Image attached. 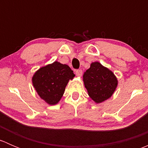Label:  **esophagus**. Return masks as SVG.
<instances>
[{"label":"esophagus","instance_id":"obj_1","mask_svg":"<svg viewBox=\"0 0 148 148\" xmlns=\"http://www.w3.org/2000/svg\"><path fill=\"white\" fill-rule=\"evenodd\" d=\"M75 73L77 77H82V70L77 69L75 71Z\"/></svg>","mask_w":148,"mask_h":148}]
</instances>
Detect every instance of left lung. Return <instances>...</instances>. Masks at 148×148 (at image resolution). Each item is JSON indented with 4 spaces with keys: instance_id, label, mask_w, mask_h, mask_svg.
Listing matches in <instances>:
<instances>
[{
    "instance_id": "8db88e82",
    "label": "left lung",
    "mask_w": 148,
    "mask_h": 148,
    "mask_svg": "<svg viewBox=\"0 0 148 148\" xmlns=\"http://www.w3.org/2000/svg\"><path fill=\"white\" fill-rule=\"evenodd\" d=\"M84 86L89 96L96 103H101L110 97L117 86V79L112 71L99 62L91 64L83 75Z\"/></svg>"
}]
</instances>
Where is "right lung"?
Listing matches in <instances>:
<instances>
[{"mask_svg": "<svg viewBox=\"0 0 148 148\" xmlns=\"http://www.w3.org/2000/svg\"><path fill=\"white\" fill-rule=\"evenodd\" d=\"M74 77L75 74L68 65L54 62L40 68L34 74L32 82L40 97L53 105L59 102L68 82Z\"/></svg>", "mask_w": 148, "mask_h": 148, "instance_id": "add662e5", "label": "right lung"}]
</instances>
